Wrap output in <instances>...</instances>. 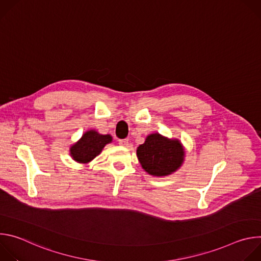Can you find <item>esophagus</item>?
I'll list each match as a JSON object with an SVG mask.
<instances>
[{"instance_id":"1","label":"esophagus","mask_w":261,"mask_h":261,"mask_svg":"<svg viewBox=\"0 0 261 261\" xmlns=\"http://www.w3.org/2000/svg\"><path fill=\"white\" fill-rule=\"evenodd\" d=\"M119 143H120V145H122V146H128L129 140H128V139H120V140H119Z\"/></svg>"}]
</instances>
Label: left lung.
I'll return each instance as SVG.
<instances>
[{
  "instance_id": "1",
  "label": "left lung",
  "mask_w": 261,
  "mask_h": 261,
  "mask_svg": "<svg viewBox=\"0 0 261 261\" xmlns=\"http://www.w3.org/2000/svg\"><path fill=\"white\" fill-rule=\"evenodd\" d=\"M136 155L144 171L161 177L180 168L185 161V147L177 138L152 133L137 147Z\"/></svg>"
}]
</instances>
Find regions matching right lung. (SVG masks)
Returning <instances> with one entry per match:
<instances>
[{"mask_svg":"<svg viewBox=\"0 0 261 261\" xmlns=\"http://www.w3.org/2000/svg\"><path fill=\"white\" fill-rule=\"evenodd\" d=\"M110 142H113V136L110 134H100L95 129H91L86 131L76 142L70 145L69 154L75 162L89 164Z\"/></svg>","mask_w":261,"mask_h":261,"instance_id":"obj_1","label":"right lung"}]
</instances>
